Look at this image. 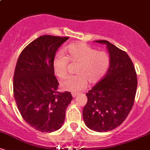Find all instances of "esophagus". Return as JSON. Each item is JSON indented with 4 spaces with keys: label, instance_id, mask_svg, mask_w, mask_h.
<instances>
[{
    "label": "esophagus",
    "instance_id": "obj_1",
    "mask_svg": "<svg viewBox=\"0 0 150 150\" xmlns=\"http://www.w3.org/2000/svg\"><path fill=\"white\" fill-rule=\"evenodd\" d=\"M77 93H72V96H73V98L76 97H77Z\"/></svg>",
    "mask_w": 150,
    "mask_h": 150
}]
</instances>
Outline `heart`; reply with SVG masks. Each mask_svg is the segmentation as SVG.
<instances>
[{"mask_svg":"<svg viewBox=\"0 0 150 150\" xmlns=\"http://www.w3.org/2000/svg\"><path fill=\"white\" fill-rule=\"evenodd\" d=\"M66 56L63 53H56L53 60L55 75L64 79L68 75V61L77 63V75L69 77L61 83L63 90L78 92L87 87L88 82L94 85L100 81L110 66L109 55L105 51H97L85 43L70 44L65 49Z\"/></svg>","mask_w":150,"mask_h":150,"instance_id":"1","label":"heart"}]
</instances>
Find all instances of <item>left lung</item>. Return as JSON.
<instances>
[{
	"label": "left lung",
	"mask_w": 150,
	"mask_h": 150,
	"mask_svg": "<svg viewBox=\"0 0 150 150\" xmlns=\"http://www.w3.org/2000/svg\"><path fill=\"white\" fill-rule=\"evenodd\" d=\"M111 63L105 76L86 94L82 111L86 125L97 132L112 130L121 124L131 111L137 86L134 65L126 52L106 40Z\"/></svg>",
	"instance_id": "1"
}]
</instances>
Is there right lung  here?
I'll return each instance as SVG.
<instances>
[{"instance_id":"right-lung-1","label":"right lung","mask_w":150,"mask_h":150,"mask_svg":"<svg viewBox=\"0 0 150 150\" xmlns=\"http://www.w3.org/2000/svg\"><path fill=\"white\" fill-rule=\"evenodd\" d=\"M68 37L41 36L20 53L13 77V93L18 108L30 126L43 132L61 128L65 111L73 97L69 92H58L53 69L56 51Z\"/></svg>"}]
</instances>
